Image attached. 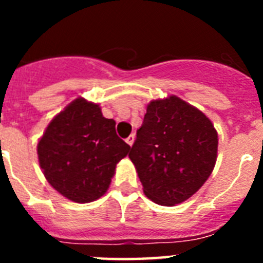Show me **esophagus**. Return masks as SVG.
<instances>
[{"instance_id":"esophagus-1","label":"esophagus","mask_w":263,"mask_h":263,"mask_svg":"<svg viewBox=\"0 0 263 263\" xmlns=\"http://www.w3.org/2000/svg\"><path fill=\"white\" fill-rule=\"evenodd\" d=\"M134 139H136V136H134V134H130V136L127 137V138H126V142H127V145L133 146V143H134Z\"/></svg>"}]
</instances>
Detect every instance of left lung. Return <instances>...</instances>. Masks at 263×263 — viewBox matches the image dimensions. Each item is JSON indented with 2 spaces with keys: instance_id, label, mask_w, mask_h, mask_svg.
<instances>
[{
  "instance_id": "obj_1",
  "label": "left lung",
  "mask_w": 263,
  "mask_h": 263,
  "mask_svg": "<svg viewBox=\"0 0 263 263\" xmlns=\"http://www.w3.org/2000/svg\"><path fill=\"white\" fill-rule=\"evenodd\" d=\"M217 132L203 111L170 96L147 105L129 153L146 196L173 206L190 199L212 174Z\"/></svg>"
}]
</instances>
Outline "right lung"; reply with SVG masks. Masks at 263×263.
<instances>
[{"label":"right lung","mask_w":263,"mask_h":263,"mask_svg":"<svg viewBox=\"0 0 263 263\" xmlns=\"http://www.w3.org/2000/svg\"><path fill=\"white\" fill-rule=\"evenodd\" d=\"M130 146L97 104L76 99L52 118L38 142L39 166L59 194L90 203L108 191L117 163Z\"/></svg>","instance_id":"add662e5"}]
</instances>
